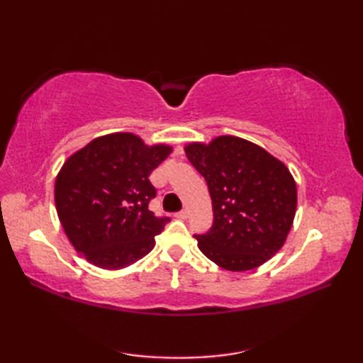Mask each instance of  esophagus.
Listing matches in <instances>:
<instances>
[{"instance_id": "34e87169", "label": "esophagus", "mask_w": 363, "mask_h": 363, "mask_svg": "<svg viewBox=\"0 0 363 363\" xmlns=\"http://www.w3.org/2000/svg\"><path fill=\"white\" fill-rule=\"evenodd\" d=\"M174 217L179 218V220H186V218L189 217V212H187V211H181V212L174 213Z\"/></svg>"}]
</instances>
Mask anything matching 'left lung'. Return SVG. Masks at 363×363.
I'll return each instance as SVG.
<instances>
[{"label": "left lung", "instance_id": "8db88e82", "mask_svg": "<svg viewBox=\"0 0 363 363\" xmlns=\"http://www.w3.org/2000/svg\"><path fill=\"white\" fill-rule=\"evenodd\" d=\"M186 154L201 174L213 207L209 233L195 235L207 259L229 272H248L282 248L296 212L289 168L259 145L234 135L189 143Z\"/></svg>", "mask_w": 363, "mask_h": 363}]
</instances>
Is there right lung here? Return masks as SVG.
<instances>
[{
	"label": "right lung",
	"instance_id": "right-lung-1",
	"mask_svg": "<svg viewBox=\"0 0 363 363\" xmlns=\"http://www.w3.org/2000/svg\"><path fill=\"white\" fill-rule=\"evenodd\" d=\"M173 151L145 145L133 133L96 137L65 160L54 201L68 240L90 264L121 269L148 254L169 221L148 204L156 196L150 174Z\"/></svg>",
	"mask_w": 363,
	"mask_h": 363
}]
</instances>
